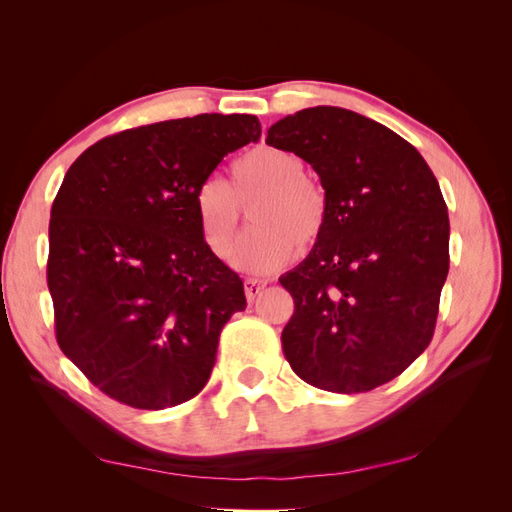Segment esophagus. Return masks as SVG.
<instances>
[{"label":"esophagus","instance_id":"34e87169","mask_svg":"<svg viewBox=\"0 0 512 512\" xmlns=\"http://www.w3.org/2000/svg\"><path fill=\"white\" fill-rule=\"evenodd\" d=\"M243 286H245V297H247V301H254L258 294L262 292V288L267 286V282H262V280H254V277H247V280L243 282Z\"/></svg>","mask_w":512,"mask_h":512}]
</instances>
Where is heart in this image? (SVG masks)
I'll list each match as a JSON object with an SVG mask.
<instances>
[{
  "instance_id": "1",
  "label": "heart",
  "mask_w": 512,
  "mask_h": 512,
  "mask_svg": "<svg viewBox=\"0 0 512 512\" xmlns=\"http://www.w3.org/2000/svg\"><path fill=\"white\" fill-rule=\"evenodd\" d=\"M230 188L209 177L198 185L194 213L207 250L226 258L250 205L252 228L239 239L232 265L247 273H271L288 262L297 243L312 245L327 224V200L320 185L305 177V164L282 147L250 149L230 166Z\"/></svg>"
}]
</instances>
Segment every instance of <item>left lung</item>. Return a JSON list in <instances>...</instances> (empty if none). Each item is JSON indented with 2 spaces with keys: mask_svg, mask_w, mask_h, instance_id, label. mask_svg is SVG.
Wrapping results in <instances>:
<instances>
[{
  "mask_svg": "<svg viewBox=\"0 0 512 512\" xmlns=\"http://www.w3.org/2000/svg\"><path fill=\"white\" fill-rule=\"evenodd\" d=\"M267 145L312 164L327 224L280 284L294 314L282 331L294 374L316 389L365 393L429 346L448 275L446 203L408 141L348 108L280 119Z\"/></svg>",
  "mask_w": 512,
  "mask_h": 512,
  "instance_id": "8db88e82",
  "label": "left lung"
}]
</instances>
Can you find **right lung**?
I'll return each instance as SVG.
<instances>
[{
    "mask_svg": "<svg viewBox=\"0 0 512 512\" xmlns=\"http://www.w3.org/2000/svg\"><path fill=\"white\" fill-rule=\"evenodd\" d=\"M256 115L205 113L106 136L55 196L46 282L57 344L102 393L138 410L203 391L241 277L200 237L194 198Z\"/></svg>",
    "mask_w": 512,
    "mask_h": 512,
    "instance_id": "obj_1",
    "label": "right lung"
}]
</instances>
